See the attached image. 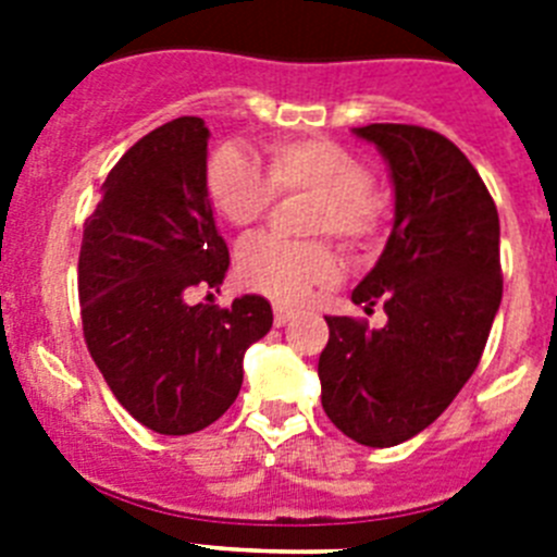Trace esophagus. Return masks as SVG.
I'll list each match as a JSON object with an SVG mask.
<instances>
[{
	"instance_id": "34e87169",
	"label": "esophagus",
	"mask_w": 557,
	"mask_h": 557,
	"mask_svg": "<svg viewBox=\"0 0 557 557\" xmlns=\"http://www.w3.org/2000/svg\"><path fill=\"white\" fill-rule=\"evenodd\" d=\"M293 314H295L293 307H284V304H275V307H273V323H275V326H284V323H287L289 318H293Z\"/></svg>"
}]
</instances>
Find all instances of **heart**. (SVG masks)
I'll return each mask as SVG.
<instances>
[{"label":"heart","mask_w":557,"mask_h":557,"mask_svg":"<svg viewBox=\"0 0 557 557\" xmlns=\"http://www.w3.org/2000/svg\"><path fill=\"white\" fill-rule=\"evenodd\" d=\"M312 195L304 214L307 234H332L348 248H366L382 231V200L371 170L357 152L326 136L282 139L268 147V175L248 152L223 145L206 161V195L225 223L245 228L273 203V195ZM239 282L273 301L298 304L312 287L337 275V256L323 239L256 234L236 253Z\"/></svg>","instance_id":"obj_1"}]
</instances>
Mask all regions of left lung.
<instances>
[{
    "instance_id": "left-lung-1",
    "label": "left lung",
    "mask_w": 557,
    "mask_h": 557,
    "mask_svg": "<svg viewBox=\"0 0 557 557\" xmlns=\"http://www.w3.org/2000/svg\"><path fill=\"white\" fill-rule=\"evenodd\" d=\"M391 166L396 218L376 268L351 293L387 323L326 318L318 359L332 424L385 449L435 421L480 366L502 301L499 214L455 141L418 125L354 127Z\"/></svg>"
}]
</instances>
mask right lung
I'll return each instance as SVG.
<instances>
[{
    "label": "right lung",
    "mask_w": 557,
    "mask_h": 557,
    "mask_svg": "<svg viewBox=\"0 0 557 557\" xmlns=\"http://www.w3.org/2000/svg\"><path fill=\"white\" fill-rule=\"evenodd\" d=\"M206 145L200 116L141 136L108 172L77 262L88 354L116 401L159 435L214 424L239 396L245 351L273 326L262 295L186 301L195 287L220 289L231 264L206 195Z\"/></svg>",
    "instance_id": "add662e5"
}]
</instances>
